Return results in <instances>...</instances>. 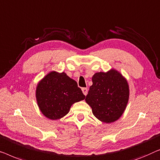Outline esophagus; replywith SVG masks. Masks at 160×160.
I'll use <instances>...</instances> for the list:
<instances>
[{
    "instance_id": "34e87169",
    "label": "esophagus",
    "mask_w": 160,
    "mask_h": 160,
    "mask_svg": "<svg viewBox=\"0 0 160 160\" xmlns=\"http://www.w3.org/2000/svg\"><path fill=\"white\" fill-rule=\"evenodd\" d=\"M82 93L85 96H86L88 94V88H82Z\"/></svg>"
}]
</instances>
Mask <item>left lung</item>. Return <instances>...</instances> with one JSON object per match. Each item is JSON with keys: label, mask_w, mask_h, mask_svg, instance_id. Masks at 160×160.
I'll list each match as a JSON object with an SVG mask.
<instances>
[{"label": "left lung", "mask_w": 160, "mask_h": 160, "mask_svg": "<svg viewBox=\"0 0 160 160\" xmlns=\"http://www.w3.org/2000/svg\"><path fill=\"white\" fill-rule=\"evenodd\" d=\"M92 82L85 101L93 115L103 122H114L124 112L128 102L127 81L118 71L112 69L107 73H96Z\"/></svg>", "instance_id": "left-lung-1"}]
</instances>
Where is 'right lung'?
<instances>
[{"label": "right lung", "instance_id": "obj_1", "mask_svg": "<svg viewBox=\"0 0 160 160\" xmlns=\"http://www.w3.org/2000/svg\"><path fill=\"white\" fill-rule=\"evenodd\" d=\"M40 111L46 118L57 120L66 115L72 104L85 98L76 81L64 72H51L40 81L36 89Z\"/></svg>", "mask_w": 160, "mask_h": 160}]
</instances>
